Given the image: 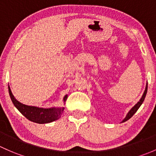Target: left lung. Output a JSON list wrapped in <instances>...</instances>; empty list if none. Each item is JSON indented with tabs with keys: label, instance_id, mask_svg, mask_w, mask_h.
Listing matches in <instances>:
<instances>
[{
	"label": "left lung",
	"instance_id": "1",
	"mask_svg": "<svg viewBox=\"0 0 156 156\" xmlns=\"http://www.w3.org/2000/svg\"><path fill=\"white\" fill-rule=\"evenodd\" d=\"M147 87H148V84H147V85H146V89H145V90H144V94H143V95H142V97H141V98L140 99L139 101H138L137 104H136L135 105H134V107H133L132 108H131V110H130L129 111H128V113H127V115H126V117H125L124 119H123L122 121L121 122V123L122 122H125L128 121V120L129 119H131V117L133 116V115H134V114L137 111V110L140 108V106H141V104H142L143 102H144V99H145L146 95H147Z\"/></svg>",
	"mask_w": 156,
	"mask_h": 156
}]
</instances>
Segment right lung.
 I'll use <instances>...</instances> for the list:
<instances>
[{
    "label": "right lung",
    "mask_w": 156,
    "mask_h": 156,
    "mask_svg": "<svg viewBox=\"0 0 156 156\" xmlns=\"http://www.w3.org/2000/svg\"><path fill=\"white\" fill-rule=\"evenodd\" d=\"M9 89V94L12 102L14 106L18 109L25 117H26L28 120L33 122L38 123V124H46V123L52 122L55 120L58 119L63 113L65 107H50V108H43V107H34V106H28L19 102L16 99L12 94L10 87L8 86ZM67 94H65L63 98L64 104L67 101Z\"/></svg>",
    "instance_id": "right-lung-1"
}]
</instances>
